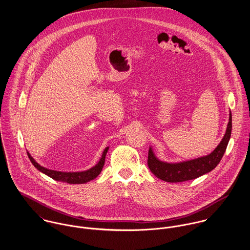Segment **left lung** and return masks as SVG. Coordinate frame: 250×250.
I'll return each mask as SVG.
<instances>
[{"mask_svg":"<svg viewBox=\"0 0 250 250\" xmlns=\"http://www.w3.org/2000/svg\"><path fill=\"white\" fill-rule=\"evenodd\" d=\"M232 130V114L229 112L227 132L220 144L209 155L198 159H190L176 163L159 160L153 149L149 148L148 166L151 172L159 180L167 182H182L195 180L212 171L221 161L227 150Z\"/></svg>","mask_w":250,"mask_h":250,"instance_id":"1","label":"left lung"}]
</instances>
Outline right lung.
Returning <instances> with one entry per match:
<instances>
[{
	"mask_svg": "<svg viewBox=\"0 0 250 250\" xmlns=\"http://www.w3.org/2000/svg\"><path fill=\"white\" fill-rule=\"evenodd\" d=\"M108 150H109V147L105 148L101 159H99V161L93 167H91V169H89V170L82 171V172H60V171L50 170V169H47V168L41 166L40 164H38L30 156V154L28 152H27V156L30 159L31 163L34 165V167L37 168V170L44 173L45 175L53 179L54 181L67 182V183H71V184H82V183L91 182V180L95 179L101 173L102 168L105 163V158H106V154H107Z\"/></svg>",
	"mask_w": 250,
	"mask_h": 250,
	"instance_id": "1",
	"label": "right lung"
}]
</instances>
